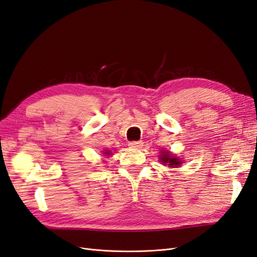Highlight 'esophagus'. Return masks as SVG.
Returning a JSON list of instances; mask_svg holds the SVG:
<instances>
[{"label":"esophagus","mask_w":257,"mask_h":257,"mask_svg":"<svg viewBox=\"0 0 257 257\" xmlns=\"http://www.w3.org/2000/svg\"><path fill=\"white\" fill-rule=\"evenodd\" d=\"M143 142L142 141H138V142H131L130 144H128V146L131 147V148H135V149H138V148H141L142 146H143Z\"/></svg>","instance_id":"34e87169"}]
</instances>
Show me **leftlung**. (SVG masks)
I'll return each instance as SVG.
<instances>
[{
    "mask_svg": "<svg viewBox=\"0 0 257 257\" xmlns=\"http://www.w3.org/2000/svg\"><path fill=\"white\" fill-rule=\"evenodd\" d=\"M160 161L162 162V164L168 165V167H178L182 164L181 161L179 160L176 155L172 154L169 151H166V150L161 151Z\"/></svg>",
    "mask_w": 257,
    "mask_h": 257,
    "instance_id": "left-lung-1",
    "label": "left lung"
}]
</instances>
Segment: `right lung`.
<instances>
[{"label": "right lung", "mask_w": 257, "mask_h": 257, "mask_svg": "<svg viewBox=\"0 0 257 257\" xmlns=\"http://www.w3.org/2000/svg\"><path fill=\"white\" fill-rule=\"evenodd\" d=\"M104 154H105V155H107V157H109V155H111L110 151H108V150H106V151L104 152Z\"/></svg>", "instance_id": "add662e5"}]
</instances>
